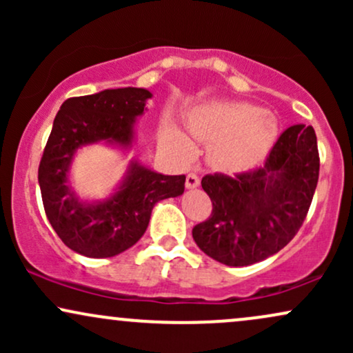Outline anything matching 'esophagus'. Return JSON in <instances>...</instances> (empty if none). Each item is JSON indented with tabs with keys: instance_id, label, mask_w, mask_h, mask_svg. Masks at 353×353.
I'll use <instances>...</instances> for the list:
<instances>
[{
	"instance_id": "obj_1",
	"label": "esophagus",
	"mask_w": 353,
	"mask_h": 353,
	"mask_svg": "<svg viewBox=\"0 0 353 353\" xmlns=\"http://www.w3.org/2000/svg\"><path fill=\"white\" fill-rule=\"evenodd\" d=\"M199 184H201V177L197 176L196 172H189L188 176H185V185H188L189 189L197 188Z\"/></svg>"
}]
</instances>
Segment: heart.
Listing matches in <instances>:
<instances>
[{"mask_svg":"<svg viewBox=\"0 0 353 353\" xmlns=\"http://www.w3.org/2000/svg\"><path fill=\"white\" fill-rule=\"evenodd\" d=\"M192 132L202 141H214L210 159L222 169H245L261 159L272 145L277 123L269 112L241 103H212L197 112ZM169 141L188 156L190 145L179 132H171Z\"/></svg>","mask_w":353,"mask_h":353,"instance_id":"obj_1","label":"heart"}]
</instances>
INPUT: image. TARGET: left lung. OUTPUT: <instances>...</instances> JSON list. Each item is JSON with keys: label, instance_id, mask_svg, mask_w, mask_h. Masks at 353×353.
<instances>
[{"label": "left lung", "instance_id": "obj_1", "mask_svg": "<svg viewBox=\"0 0 353 353\" xmlns=\"http://www.w3.org/2000/svg\"><path fill=\"white\" fill-rule=\"evenodd\" d=\"M319 169L314 128L290 125L261 168L202 177L212 212L194 225V241L202 252L230 267L250 265L277 254L305 221Z\"/></svg>", "mask_w": 353, "mask_h": 353}]
</instances>
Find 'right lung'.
Returning a JSON list of instances; mask_svg holds the SVG:
<instances>
[{
  "instance_id": "right-lung-1",
  "label": "right lung",
  "mask_w": 353,
  "mask_h": 353,
  "mask_svg": "<svg viewBox=\"0 0 353 353\" xmlns=\"http://www.w3.org/2000/svg\"><path fill=\"white\" fill-rule=\"evenodd\" d=\"M151 92L143 88L106 89L63 103L52 123L38 181L44 212L61 241L92 259L124 252L143 237L156 202L184 192L185 176H164L132 163L119 190L108 201L81 202L68 185L72 154L81 145L132 143V124Z\"/></svg>"
}]
</instances>
